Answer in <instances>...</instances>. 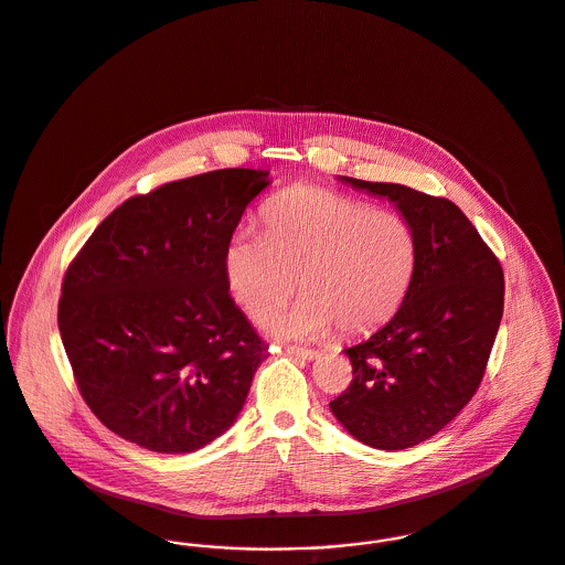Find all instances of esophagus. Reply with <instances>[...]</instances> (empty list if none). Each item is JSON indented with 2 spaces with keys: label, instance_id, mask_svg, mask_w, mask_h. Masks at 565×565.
Listing matches in <instances>:
<instances>
[{
  "label": "esophagus",
  "instance_id": "esophagus-1",
  "mask_svg": "<svg viewBox=\"0 0 565 565\" xmlns=\"http://www.w3.org/2000/svg\"><path fill=\"white\" fill-rule=\"evenodd\" d=\"M286 353H288V355H295V358H301V360H313V358H318V351H313V349H301V347H288Z\"/></svg>",
  "mask_w": 565,
  "mask_h": 565
}]
</instances>
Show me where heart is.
Wrapping results in <instances>:
<instances>
[{"label": "heart", "mask_w": 565, "mask_h": 565, "mask_svg": "<svg viewBox=\"0 0 565 565\" xmlns=\"http://www.w3.org/2000/svg\"><path fill=\"white\" fill-rule=\"evenodd\" d=\"M266 236L236 232L223 253L225 284L253 320L284 340H318L335 327L366 333L403 303L418 259L412 225L392 210L324 189H292L264 214Z\"/></svg>", "instance_id": "1"}]
</instances>
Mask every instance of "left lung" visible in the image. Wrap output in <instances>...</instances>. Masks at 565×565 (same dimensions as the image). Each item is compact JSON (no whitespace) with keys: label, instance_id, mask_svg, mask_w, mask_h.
<instances>
[{"label":"left lung","instance_id":"8db88e82","mask_svg":"<svg viewBox=\"0 0 565 565\" xmlns=\"http://www.w3.org/2000/svg\"><path fill=\"white\" fill-rule=\"evenodd\" d=\"M338 180L387 199L418 243L401 308L371 338L344 349L353 381L329 403L353 438L403 450L436 436L475 396L501 327L504 277L452 201L403 184Z\"/></svg>","mask_w":565,"mask_h":565}]
</instances>
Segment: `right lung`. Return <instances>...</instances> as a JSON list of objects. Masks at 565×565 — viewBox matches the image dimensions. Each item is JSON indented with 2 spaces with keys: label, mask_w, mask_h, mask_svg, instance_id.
Returning a JSON list of instances; mask_svg holds the SVG:
<instances>
[{
  "label": "right lung",
  "mask_w": 565,
  "mask_h": 565,
  "mask_svg": "<svg viewBox=\"0 0 565 565\" xmlns=\"http://www.w3.org/2000/svg\"><path fill=\"white\" fill-rule=\"evenodd\" d=\"M268 171L221 169L131 196L68 266L58 329L77 387L117 436L194 452L238 418L268 355L223 253Z\"/></svg>",
  "instance_id": "right-lung-1"
}]
</instances>
